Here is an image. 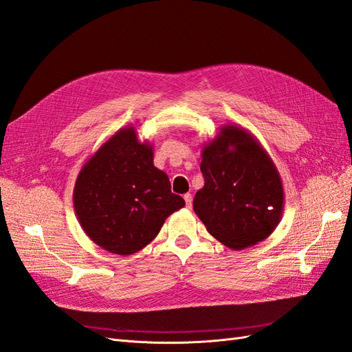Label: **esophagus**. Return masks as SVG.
<instances>
[{"mask_svg":"<svg viewBox=\"0 0 352 352\" xmlns=\"http://www.w3.org/2000/svg\"><path fill=\"white\" fill-rule=\"evenodd\" d=\"M184 199H185V202H186V207H188V208L192 207V195H190V194L188 192V194L184 195Z\"/></svg>","mask_w":352,"mask_h":352,"instance_id":"esophagus-1","label":"esophagus"}]
</instances>
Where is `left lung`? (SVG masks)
<instances>
[{"label": "left lung", "mask_w": 352, "mask_h": 352, "mask_svg": "<svg viewBox=\"0 0 352 352\" xmlns=\"http://www.w3.org/2000/svg\"><path fill=\"white\" fill-rule=\"evenodd\" d=\"M202 186L194 211L208 233L230 250L269 238L282 219L280 175L260 141L247 129L225 124L202 146Z\"/></svg>", "instance_id": "left-lung-1"}]
</instances>
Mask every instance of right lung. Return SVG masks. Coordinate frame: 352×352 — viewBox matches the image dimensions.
I'll list each match as a JSON object with an SVG mask.
<instances>
[{"mask_svg":"<svg viewBox=\"0 0 352 352\" xmlns=\"http://www.w3.org/2000/svg\"><path fill=\"white\" fill-rule=\"evenodd\" d=\"M185 206L154 166L153 145L126 126L88 158L73 189V207L83 232L100 248L131 255L146 247L166 219Z\"/></svg>","mask_w":352,"mask_h":352,"instance_id":"1","label":"right lung"}]
</instances>
